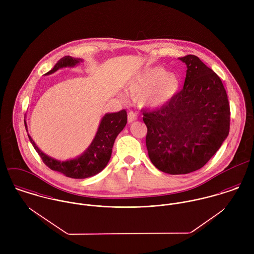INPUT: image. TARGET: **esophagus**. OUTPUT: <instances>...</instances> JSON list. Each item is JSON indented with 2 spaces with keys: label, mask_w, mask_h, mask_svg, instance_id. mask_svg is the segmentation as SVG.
Returning a JSON list of instances; mask_svg holds the SVG:
<instances>
[{
  "label": "esophagus",
  "mask_w": 254,
  "mask_h": 254,
  "mask_svg": "<svg viewBox=\"0 0 254 254\" xmlns=\"http://www.w3.org/2000/svg\"><path fill=\"white\" fill-rule=\"evenodd\" d=\"M137 118H138V114H137L135 111L130 110V111L128 112V122H129V123L134 122L135 120H137Z\"/></svg>",
  "instance_id": "1"
}]
</instances>
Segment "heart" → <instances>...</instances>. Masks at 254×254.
<instances>
[{
	"mask_svg": "<svg viewBox=\"0 0 254 254\" xmlns=\"http://www.w3.org/2000/svg\"><path fill=\"white\" fill-rule=\"evenodd\" d=\"M179 78L173 73H167L163 67H153L139 74L129 87L135 98L151 108H158L168 103L178 92Z\"/></svg>",
	"mask_w": 254,
	"mask_h": 254,
	"instance_id": "1",
	"label": "heart"
}]
</instances>
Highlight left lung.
<instances>
[{
	"instance_id": "1",
	"label": "left lung",
	"mask_w": 254,
	"mask_h": 254,
	"mask_svg": "<svg viewBox=\"0 0 254 254\" xmlns=\"http://www.w3.org/2000/svg\"><path fill=\"white\" fill-rule=\"evenodd\" d=\"M187 64L184 87L168 103L143 111L145 145L152 164L168 174L203 167L230 131V104L216 73L196 56L179 58Z\"/></svg>"
}]
</instances>
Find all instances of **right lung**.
Here are the masks:
<instances>
[{
	"mask_svg": "<svg viewBox=\"0 0 254 254\" xmlns=\"http://www.w3.org/2000/svg\"><path fill=\"white\" fill-rule=\"evenodd\" d=\"M80 62L81 60L74 59L69 56L64 57L58 62L52 70L46 73L45 75L56 72L62 67L74 66ZM126 123L127 112L124 109L115 113L106 114L101 121L95 139L88 149L77 158L67 161H59L46 155L37 147L36 144L29 135L28 137L43 162L50 169L61 172L69 178L85 179L100 173L107 166L111 156L114 141L117 135L123 130ZM24 124L26 128L25 120Z\"/></svg>",
	"mask_w": 254,
	"mask_h": 254,
	"instance_id": "obj_1",
	"label": "right lung"
}]
</instances>
